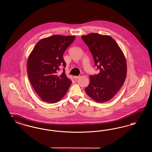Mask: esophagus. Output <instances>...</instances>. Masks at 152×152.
Instances as JSON below:
<instances>
[{"instance_id":"1","label":"esophagus","mask_w":152,"mask_h":152,"mask_svg":"<svg viewBox=\"0 0 152 152\" xmlns=\"http://www.w3.org/2000/svg\"><path fill=\"white\" fill-rule=\"evenodd\" d=\"M80 76H75L74 77H73V78H74V79L75 80H77L79 78Z\"/></svg>"}]
</instances>
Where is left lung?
I'll return each mask as SVG.
<instances>
[{
	"label": "left lung",
	"instance_id": "left-lung-1",
	"mask_svg": "<svg viewBox=\"0 0 152 152\" xmlns=\"http://www.w3.org/2000/svg\"><path fill=\"white\" fill-rule=\"evenodd\" d=\"M81 38L92 54L94 65L100 70L99 74L90 76L86 92L96 102L109 101L126 79L127 66L124 54L111 36L91 33Z\"/></svg>",
	"mask_w": 152,
	"mask_h": 152
}]
</instances>
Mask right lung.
Returning <instances> with one entry per match:
<instances>
[{"label": "right lung", "mask_w": 152, "mask_h": 152, "mask_svg": "<svg viewBox=\"0 0 152 152\" xmlns=\"http://www.w3.org/2000/svg\"><path fill=\"white\" fill-rule=\"evenodd\" d=\"M75 36L54 35L39 40L27 60V72L31 84L44 101L56 103L67 92L72 84L64 72L58 71L65 67L63 58L66 48Z\"/></svg>", "instance_id": "add662e5"}]
</instances>
